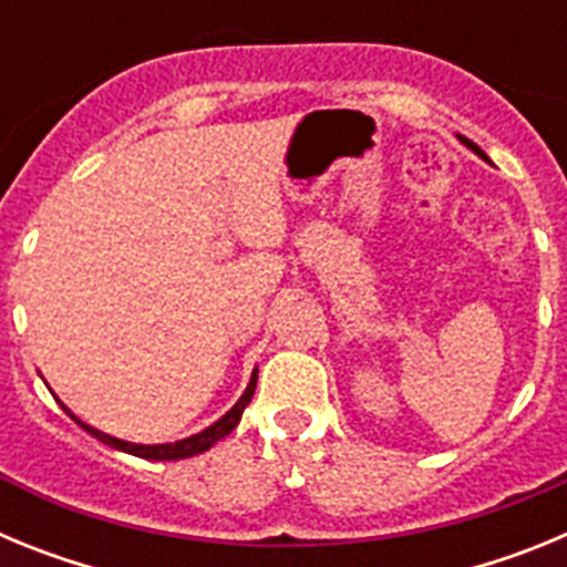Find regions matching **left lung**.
Returning <instances> with one entry per match:
<instances>
[{"instance_id": "left-lung-1", "label": "left lung", "mask_w": 567, "mask_h": 567, "mask_svg": "<svg viewBox=\"0 0 567 567\" xmlns=\"http://www.w3.org/2000/svg\"><path fill=\"white\" fill-rule=\"evenodd\" d=\"M460 142H463V144H465V147H468V150H474V153H477V155H480V158H485V153H483V150H480V147H477V144L471 142V138H463V135H460Z\"/></svg>"}]
</instances>
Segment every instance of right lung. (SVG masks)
<instances>
[{
  "label": "right lung",
  "mask_w": 567,
  "mask_h": 567,
  "mask_svg": "<svg viewBox=\"0 0 567 567\" xmlns=\"http://www.w3.org/2000/svg\"><path fill=\"white\" fill-rule=\"evenodd\" d=\"M255 383H258V369H255L252 378H249L247 392L240 394L238 403H235L233 409H229V412L224 414L221 420H215V423L209 425V429H204V432L193 434V437H184V440H178V443H162V445H142V443H127V440L110 437V434L99 432V429H93V425L82 423V420H79L76 414L70 412V409L64 403H62V409L70 414V417L76 420L79 425H82L84 432L93 434V437H96V440H102V443L110 445V449H118V452H127V454H133V457H144V460H184V457H195V454L207 452V449H213V445L218 443V440L227 437V434L233 432L235 425L240 423V414H244V409H247L249 400H252Z\"/></svg>",
  "instance_id": "right-lung-1"
}]
</instances>
